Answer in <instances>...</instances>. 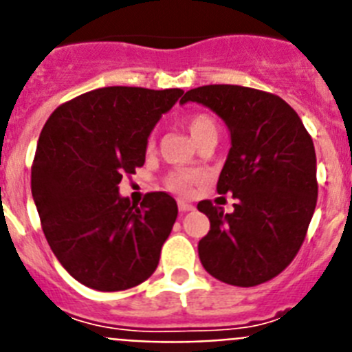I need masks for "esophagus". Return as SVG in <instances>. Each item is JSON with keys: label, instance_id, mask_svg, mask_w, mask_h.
I'll return each mask as SVG.
<instances>
[{"label": "esophagus", "instance_id": "34e87169", "mask_svg": "<svg viewBox=\"0 0 352 352\" xmlns=\"http://www.w3.org/2000/svg\"><path fill=\"white\" fill-rule=\"evenodd\" d=\"M193 204H189V201L184 200H179V210L180 212H188V210H193Z\"/></svg>", "mask_w": 352, "mask_h": 352}]
</instances>
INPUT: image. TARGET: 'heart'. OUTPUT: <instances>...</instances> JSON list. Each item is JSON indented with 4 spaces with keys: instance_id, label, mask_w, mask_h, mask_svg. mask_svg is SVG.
Returning a JSON list of instances; mask_svg holds the SVG:
<instances>
[{
    "instance_id": "obj_1",
    "label": "heart",
    "mask_w": 352,
    "mask_h": 352,
    "mask_svg": "<svg viewBox=\"0 0 352 352\" xmlns=\"http://www.w3.org/2000/svg\"><path fill=\"white\" fill-rule=\"evenodd\" d=\"M188 129L189 134L193 136V140H197L198 136H201L206 131L216 129V124H214V120L209 115L198 113V115L189 117ZM148 145L152 146V140L148 142ZM200 180L201 173L197 172V170H175V172H172L170 177H168V186H170L173 191H177V193H188L189 189H191V186L200 182Z\"/></svg>"
}]
</instances>
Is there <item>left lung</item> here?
Instances as JSON below:
<instances>
[{
    "label": "left lung",
    "instance_id": "8db88e82",
    "mask_svg": "<svg viewBox=\"0 0 352 352\" xmlns=\"http://www.w3.org/2000/svg\"><path fill=\"white\" fill-rule=\"evenodd\" d=\"M212 109L230 131V151L218 193L235 198L225 212L201 200L210 230L198 243L210 276L235 287H255L292 262L317 204L314 142L298 113L278 96L237 85H207L186 91L180 104Z\"/></svg>",
    "mask_w": 352,
    "mask_h": 352
}]
</instances>
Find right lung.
I'll return each instance as SVG.
<instances>
[{"label":"right lung","mask_w":352,"mask_h":352,"mask_svg":"<svg viewBox=\"0 0 352 352\" xmlns=\"http://www.w3.org/2000/svg\"><path fill=\"white\" fill-rule=\"evenodd\" d=\"M184 91L97 88L47 118L32 166V195L49 246L79 283L102 292L140 285L159 264L177 219L168 193L120 197L145 163L152 129Z\"/></svg>","instance_id":"right-lung-1"}]
</instances>
